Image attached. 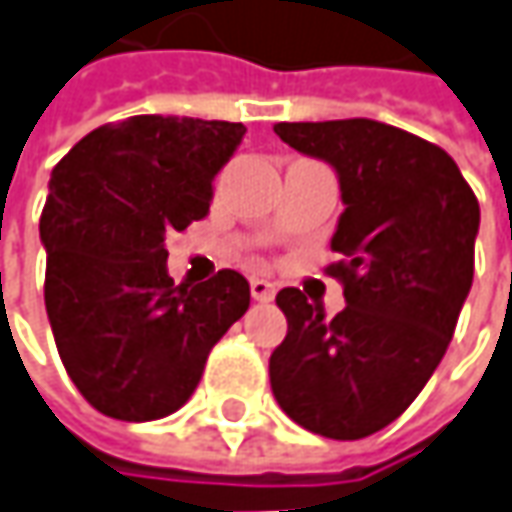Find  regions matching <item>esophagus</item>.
<instances>
[{"label": "esophagus", "mask_w": 512, "mask_h": 512, "mask_svg": "<svg viewBox=\"0 0 512 512\" xmlns=\"http://www.w3.org/2000/svg\"><path fill=\"white\" fill-rule=\"evenodd\" d=\"M249 289H252V297H255L257 303H272L274 294H277V286H274L272 280H263V277H255L249 283Z\"/></svg>", "instance_id": "obj_1"}]
</instances>
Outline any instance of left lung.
Here are the masks:
<instances>
[{
  "label": "left lung",
  "instance_id": "1",
  "mask_svg": "<svg viewBox=\"0 0 512 512\" xmlns=\"http://www.w3.org/2000/svg\"><path fill=\"white\" fill-rule=\"evenodd\" d=\"M297 152L337 172L343 215L328 266L345 309L328 320L283 289L289 320L269 360L277 405L300 428L362 439L391 425L448 351L473 283L479 201L436 144L371 118L274 124Z\"/></svg>",
  "mask_w": 512,
  "mask_h": 512
}]
</instances>
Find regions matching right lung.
Instances as JSON below:
<instances>
[{
  "label": "right lung",
  "mask_w": 512,
  "mask_h": 512,
  "mask_svg": "<svg viewBox=\"0 0 512 512\" xmlns=\"http://www.w3.org/2000/svg\"><path fill=\"white\" fill-rule=\"evenodd\" d=\"M243 135L232 121L133 115L84 135L53 167L39 221L47 320L67 374L104 416L175 414L249 309V283L232 269L175 286L164 243L209 212Z\"/></svg>",
  "instance_id": "add662e5"
}]
</instances>
